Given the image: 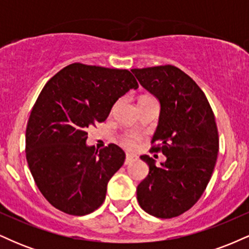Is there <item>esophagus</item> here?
Segmentation results:
<instances>
[{"mask_svg":"<svg viewBox=\"0 0 249 249\" xmlns=\"http://www.w3.org/2000/svg\"><path fill=\"white\" fill-rule=\"evenodd\" d=\"M137 157L133 156V154H126V158H125V165H130L131 162L136 161Z\"/></svg>","mask_w":249,"mask_h":249,"instance_id":"obj_1","label":"esophagus"}]
</instances>
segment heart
<instances>
[{
	"mask_svg": "<svg viewBox=\"0 0 249 249\" xmlns=\"http://www.w3.org/2000/svg\"><path fill=\"white\" fill-rule=\"evenodd\" d=\"M137 137L134 134H125L122 138V145L127 148H132L136 145Z\"/></svg>",
	"mask_w": 249,
	"mask_h": 249,
	"instance_id": "obj_1",
	"label": "heart"
}]
</instances>
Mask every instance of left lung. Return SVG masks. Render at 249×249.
I'll use <instances>...</instances> for the list:
<instances>
[{
    "label": "left lung",
    "mask_w": 249,
    "mask_h": 249,
    "mask_svg": "<svg viewBox=\"0 0 249 249\" xmlns=\"http://www.w3.org/2000/svg\"><path fill=\"white\" fill-rule=\"evenodd\" d=\"M131 71L160 104L152 150L166 157L156 166L153 158L141 156L148 174L137 187V199L151 215L174 218L198 201L212 177L219 152L215 118L201 89L177 67Z\"/></svg>",
    "instance_id": "left-lung-1"
}]
</instances>
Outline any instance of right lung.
I'll return each instance as SVG.
<instances>
[{"label":"right lung","instance_id":"right-lung-1","mask_svg":"<svg viewBox=\"0 0 249 249\" xmlns=\"http://www.w3.org/2000/svg\"><path fill=\"white\" fill-rule=\"evenodd\" d=\"M138 83L128 70L73 63L45 84L25 131L28 166L37 187L57 210L85 215L107 196V182L123 166L118 145L87 144V130L107 118L113 104Z\"/></svg>","mask_w":249,"mask_h":249}]
</instances>
